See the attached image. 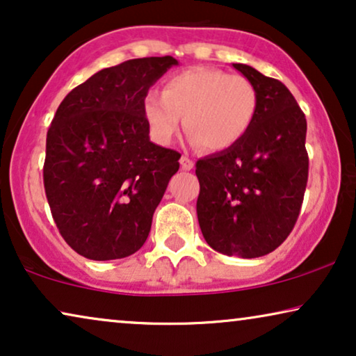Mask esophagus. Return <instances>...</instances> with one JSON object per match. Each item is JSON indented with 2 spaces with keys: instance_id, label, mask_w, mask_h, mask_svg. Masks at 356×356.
I'll return each instance as SVG.
<instances>
[{
  "instance_id": "1",
  "label": "esophagus",
  "mask_w": 356,
  "mask_h": 356,
  "mask_svg": "<svg viewBox=\"0 0 356 356\" xmlns=\"http://www.w3.org/2000/svg\"><path fill=\"white\" fill-rule=\"evenodd\" d=\"M179 165H181V168L186 170V172H189V170H193V167H194L193 160L189 159V157H186V155H183V157L179 159Z\"/></svg>"
}]
</instances>
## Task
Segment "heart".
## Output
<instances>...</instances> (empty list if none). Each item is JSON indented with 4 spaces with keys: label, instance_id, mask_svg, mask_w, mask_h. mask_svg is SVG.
<instances>
[{
    "label": "heart",
    "instance_id": "heart-1",
    "mask_svg": "<svg viewBox=\"0 0 356 356\" xmlns=\"http://www.w3.org/2000/svg\"><path fill=\"white\" fill-rule=\"evenodd\" d=\"M259 108L256 86L245 76L216 67H189L149 90L143 113L155 143L167 145L183 124L193 145L220 152L248 134Z\"/></svg>",
    "mask_w": 356,
    "mask_h": 356
}]
</instances>
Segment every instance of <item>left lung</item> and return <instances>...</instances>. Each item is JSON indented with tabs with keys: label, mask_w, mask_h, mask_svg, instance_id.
Listing matches in <instances>:
<instances>
[{
	"label": "left lung",
	"mask_w": 356,
	"mask_h": 356,
	"mask_svg": "<svg viewBox=\"0 0 356 356\" xmlns=\"http://www.w3.org/2000/svg\"><path fill=\"white\" fill-rule=\"evenodd\" d=\"M259 94L254 123L236 145L196 163L204 240L222 254H269L293 230L308 181L306 118L280 81L233 63Z\"/></svg>",
	"instance_id": "8db88e82"
}]
</instances>
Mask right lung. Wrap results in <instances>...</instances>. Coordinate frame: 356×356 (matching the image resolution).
I'll return each instance as SVG.
<instances>
[{
  "instance_id": "obj_1",
  "label": "right lung",
  "mask_w": 356,
  "mask_h": 356,
  "mask_svg": "<svg viewBox=\"0 0 356 356\" xmlns=\"http://www.w3.org/2000/svg\"><path fill=\"white\" fill-rule=\"evenodd\" d=\"M177 65L150 56L105 67L58 106L43 184L61 236L87 259L128 257L147 240L181 155L150 140L143 100Z\"/></svg>"
}]
</instances>
